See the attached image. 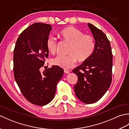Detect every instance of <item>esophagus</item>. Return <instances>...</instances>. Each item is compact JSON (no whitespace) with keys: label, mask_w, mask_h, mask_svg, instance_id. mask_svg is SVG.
Segmentation results:
<instances>
[{"label":"esophagus","mask_w":129,"mask_h":129,"mask_svg":"<svg viewBox=\"0 0 129 129\" xmlns=\"http://www.w3.org/2000/svg\"><path fill=\"white\" fill-rule=\"evenodd\" d=\"M64 73H65V74H69V73H70L69 71L68 70H67V69H64Z\"/></svg>","instance_id":"1"}]
</instances>
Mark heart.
I'll use <instances>...</instances> for the list:
<instances>
[{"label":"heart","mask_w":129,"mask_h":129,"mask_svg":"<svg viewBox=\"0 0 129 129\" xmlns=\"http://www.w3.org/2000/svg\"><path fill=\"white\" fill-rule=\"evenodd\" d=\"M60 37L70 45L68 55H58L52 60V64L63 69H70L75 66L77 62H83L88 60L94 53L95 48V40L92 36L84 34L80 30L73 26H68L59 33ZM48 51L51 54L55 53L57 42L54 37L50 36L46 42Z\"/></svg>","instance_id":"obj_1"}]
</instances>
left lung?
Listing matches in <instances>:
<instances>
[{
    "mask_svg": "<svg viewBox=\"0 0 129 129\" xmlns=\"http://www.w3.org/2000/svg\"><path fill=\"white\" fill-rule=\"evenodd\" d=\"M87 25L95 40V48L90 58L73 70L78 80L74 86L76 96L85 104H92L103 97L112 81L113 54L106 35L92 24Z\"/></svg>",
    "mask_w": 129,
    "mask_h": 129,
    "instance_id": "left-lung-1",
    "label": "left lung"
}]
</instances>
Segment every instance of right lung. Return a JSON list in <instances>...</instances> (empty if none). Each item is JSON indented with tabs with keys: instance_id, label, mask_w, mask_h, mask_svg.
Listing matches in <instances>:
<instances>
[{
	"instance_id": "add662e5",
	"label": "right lung",
	"mask_w": 129,
	"mask_h": 129,
	"mask_svg": "<svg viewBox=\"0 0 129 129\" xmlns=\"http://www.w3.org/2000/svg\"><path fill=\"white\" fill-rule=\"evenodd\" d=\"M51 29L50 24H32L19 35L14 49L15 80L26 99L36 105H45L53 100L64 73L56 65L43 73L39 70L49 56L46 42Z\"/></svg>"
}]
</instances>
